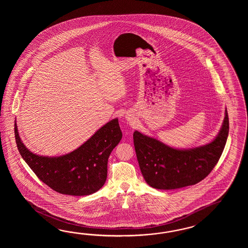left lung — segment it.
<instances>
[{"label":"left lung","mask_w":248,"mask_h":248,"mask_svg":"<svg viewBox=\"0 0 248 248\" xmlns=\"http://www.w3.org/2000/svg\"><path fill=\"white\" fill-rule=\"evenodd\" d=\"M229 117L212 142L198 147H170L154 137L134 132V145L142 176L151 187L174 190L194 185L206 178L216 167L226 144Z\"/></svg>","instance_id":"1"}]
</instances>
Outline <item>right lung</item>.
<instances>
[{"label": "right lung", "instance_id": "right-lung-1", "mask_svg": "<svg viewBox=\"0 0 248 248\" xmlns=\"http://www.w3.org/2000/svg\"><path fill=\"white\" fill-rule=\"evenodd\" d=\"M14 128L20 155L38 178L52 190L72 196L90 195L100 190L107 177L108 158L122 138L116 118L101 126L76 150L48 157L29 151L19 137L16 122Z\"/></svg>", "mask_w": 248, "mask_h": 248}]
</instances>
